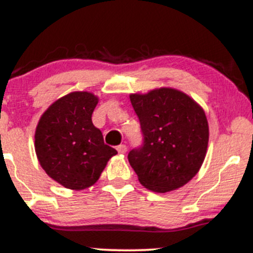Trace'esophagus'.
Instances as JSON below:
<instances>
[{
    "mask_svg": "<svg viewBox=\"0 0 253 253\" xmlns=\"http://www.w3.org/2000/svg\"><path fill=\"white\" fill-rule=\"evenodd\" d=\"M117 150H118L119 154H126V146L124 144L119 145V146H117Z\"/></svg>",
    "mask_w": 253,
    "mask_h": 253,
    "instance_id": "obj_1",
    "label": "esophagus"
}]
</instances>
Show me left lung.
Listing matches in <instances>:
<instances>
[{
  "instance_id": "obj_1",
  "label": "left lung",
  "mask_w": 253,
  "mask_h": 253,
  "mask_svg": "<svg viewBox=\"0 0 253 253\" xmlns=\"http://www.w3.org/2000/svg\"><path fill=\"white\" fill-rule=\"evenodd\" d=\"M130 102L144 135L142 147L127 155L139 182L157 193L183 187L206 159L209 126L204 109L171 87L131 93Z\"/></svg>"
}]
</instances>
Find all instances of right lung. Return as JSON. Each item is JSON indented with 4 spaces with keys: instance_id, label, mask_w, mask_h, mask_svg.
<instances>
[{
    "instance_id": "add662e5",
    "label": "right lung",
    "mask_w": 253,
    "mask_h": 253,
    "mask_svg": "<svg viewBox=\"0 0 253 253\" xmlns=\"http://www.w3.org/2000/svg\"><path fill=\"white\" fill-rule=\"evenodd\" d=\"M97 103L98 97L92 92H71L50 104L38 122L34 135L38 161L65 188L82 191L93 186L117 155L92 123Z\"/></svg>"
}]
</instances>
